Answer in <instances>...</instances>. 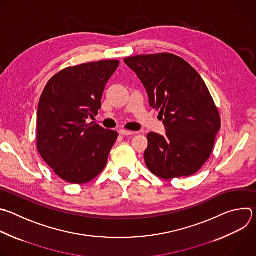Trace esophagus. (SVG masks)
<instances>
[{
    "label": "esophagus",
    "instance_id": "obj_1",
    "mask_svg": "<svg viewBox=\"0 0 256 256\" xmlns=\"http://www.w3.org/2000/svg\"><path fill=\"white\" fill-rule=\"evenodd\" d=\"M118 134H122V136H132V134H134L136 132H130V130H118Z\"/></svg>",
    "mask_w": 256,
    "mask_h": 256
}]
</instances>
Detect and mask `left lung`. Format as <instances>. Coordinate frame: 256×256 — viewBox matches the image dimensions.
<instances>
[{"label":"left lung","instance_id":"obj_1","mask_svg":"<svg viewBox=\"0 0 256 256\" xmlns=\"http://www.w3.org/2000/svg\"><path fill=\"white\" fill-rule=\"evenodd\" d=\"M144 86L150 106L160 110L166 128L148 132L144 158L150 171L168 180L197 173L209 158L221 122L200 74L174 54L124 59Z\"/></svg>","mask_w":256,"mask_h":256}]
</instances>
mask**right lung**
I'll use <instances>...</instances> for the list:
<instances>
[{
  "instance_id": "obj_1",
  "label": "right lung",
  "mask_w": 256,
  "mask_h": 256,
  "mask_svg": "<svg viewBox=\"0 0 256 256\" xmlns=\"http://www.w3.org/2000/svg\"><path fill=\"white\" fill-rule=\"evenodd\" d=\"M120 65L102 60L68 67L46 84L37 108V148L62 180L84 184L102 172L118 132L86 120L98 116L106 85Z\"/></svg>"
}]
</instances>
